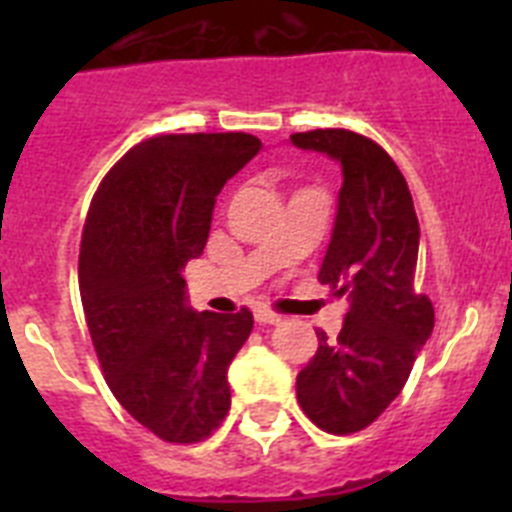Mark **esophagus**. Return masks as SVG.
<instances>
[{
    "label": "esophagus",
    "instance_id": "esophagus-1",
    "mask_svg": "<svg viewBox=\"0 0 512 512\" xmlns=\"http://www.w3.org/2000/svg\"><path fill=\"white\" fill-rule=\"evenodd\" d=\"M253 318H256V323H259V325H279V323H282V318H279L277 312L266 310V307H253Z\"/></svg>",
    "mask_w": 512,
    "mask_h": 512
}]
</instances>
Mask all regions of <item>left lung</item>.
<instances>
[{"instance_id":"obj_1","label":"left lung","mask_w":512,"mask_h":512,"mask_svg":"<svg viewBox=\"0 0 512 512\" xmlns=\"http://www.w3.org/2000/svg\"><path fill=\"white\" fill-rule=\"evenodd\" d=\"M289 140L343 171L318 279L346 297L348 312L336 341L318 333V351L297 374V400L318 428L346 436L390 408L433 333L431 300L415 289L420 225L405 176L374 140L341 128Z\"/></svg>"}]
</instances>
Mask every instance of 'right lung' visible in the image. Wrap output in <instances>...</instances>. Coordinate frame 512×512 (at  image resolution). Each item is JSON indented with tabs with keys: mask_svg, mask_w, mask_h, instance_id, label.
I'll list each match as a JSON object with an SVG mask.
<instances>
[{
	"mask_svg": "<svg viewBox=\"0 0 512 512\" xmlns=\"http://www.w3.org/2000/svg\"><path fill=\"white\" fill-rule=\"evenodd\" d=\"M259 151L248 133L148 138L89 205L79 292L94 351L117 402L169 443L202 441L230 410L228 366L253 315L194 312L182 269L202 256L220 189Z\"/></svg>",
	"mask_w": 512,
	"mask_h": 512,
	"instance_id": "right-lung-1",
	"label": "right lung"
}]
</instances>
